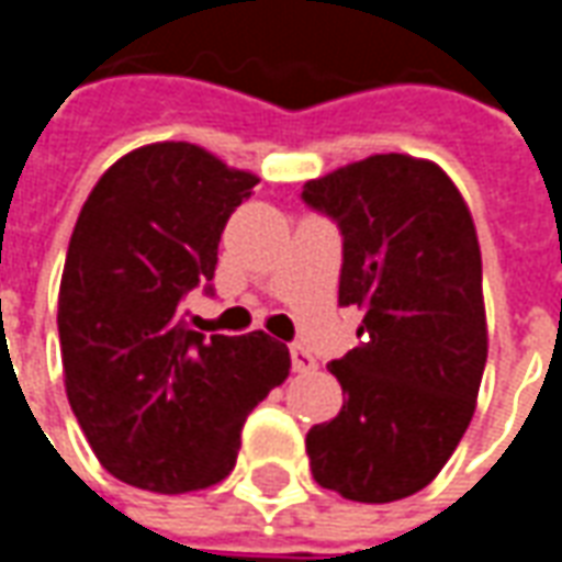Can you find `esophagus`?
Returning <instances> with one entry per match:
<instances>
[{"instance_id":"34e87169","label":"esophagus","mask_w":562,"mask_h":562,"mask_svg":"<svg viewBox=\"0 0 562 562\" xmlns=\"http://www.w3.org/2000/svg\"><path fill=\"white\" fill-rule=\"evenodd\" d=\"M289 352H292V367L297 373H310V370H316V358L306 352L301 342H292L289 346Z\"/></svg>"}]
</instances>
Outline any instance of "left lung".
<instances>
[{
	"mask_svg": "<svg viewBox=\"0 0 562 562\" xmlns=\"http://www.w3.org/2000/svg\"><path fill=\"white\" fill-rule=\"evenodd\" d=\"M306 207L342 234L340 306L361 346L330 361L337 418L310 427L322 487L355 503L418 494L475 413L487 361L482 252L470 207L434 161L382 153L304 186Z\"/></svg>",
	"mask_w": 562,
	"mask_h": 562,
	"instance_id": "left-lung-1",
	"label": "left lung"
}]
</instances>
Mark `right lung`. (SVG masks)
<instances>
[{"label":"right lung","instance_id":"add662e5","mask_svg":"<svg viewBox=\"0 0 562 562\" xmlns=\"http://www.w3.org/2000/svg\"><path fill=\"white\" fill-rule=\"evenodd\" d=\"M256 173L165 140L114 161L80 210L59 285L66 394L120 482L186 494L234 470L246 415L289 376V349L186 328L180 301L213 292L225 222Z\"/></svg>","mask_w":562,"mask_h":562}]
</instances>
